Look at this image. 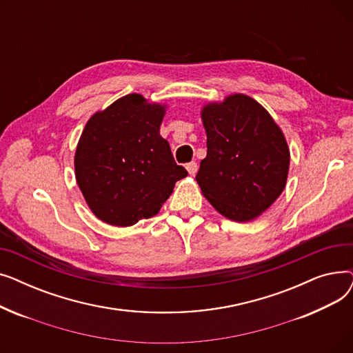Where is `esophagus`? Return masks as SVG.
<instances>
[{
    "mask_svg": "<svg viewBox=\"0 0 353 353\" xmlns=\"http://www.w3.org/2000/svg\"><path fill=\"white\" fill-rule=\"evenodd\" d=\"M186 169H188V172H189V174H190V176H194V174L197 173L199 165H197V163H196V161H190V163H188V164H186Z\"/></svg>",
    "mask_w": 353,
    "mask_h": 353,
    "instance_id": "esophagus-1",
    "label": "esophagus"
}]
</instances>
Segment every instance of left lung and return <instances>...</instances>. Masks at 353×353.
Returning <instances> with one entry per match:
<instances>
[{
  "mask_svg": "<svg viewBox=\"0 0 353 353\" xmlns=\"http://www.w3.org/2000/svg\"><path fill=\"white\" fill-rule=\"evenodd\" d=\"M200 116L208 136L196 174L201 194L239 223L262 216L286 188L290 152L282 128L242 92L203 104Z\"/></svg>",
  "mask_w": 353,
  "mask_h": 353,
  "instance_id": "1",
  "label": "left lung"
}]
</instances>
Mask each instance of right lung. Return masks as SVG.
I'll return each instance as SVG.
<instances>
[{
    "label": "right lung",
    "mask_w": 353,
    "mask_h": 353,
    "mask_svg": "<svg viewBox=\"0 0 353 353\" xmlns=\"http://www.w3.org/2000/svg\"><path fill=\"white\" fill-rule=\"evenodd\" d=\"M165 110L133 92L88 119L74 172L87 206L104 223L128 228L156 216L188 176L160 136Z\"/></svg>",
    "instance_id": "1"
}]
</instances>
